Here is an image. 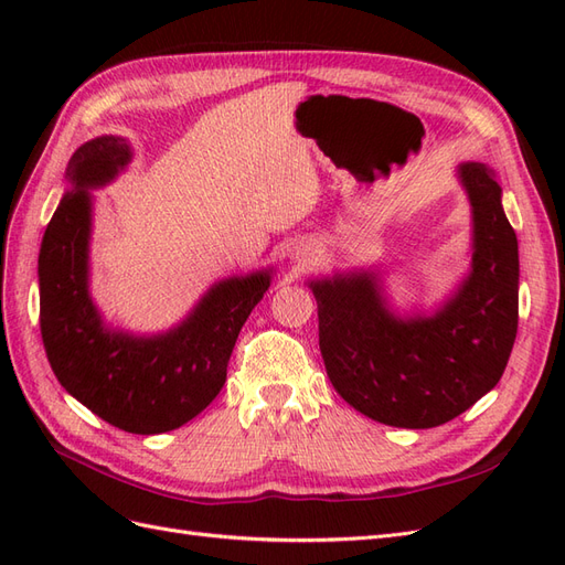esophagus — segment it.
Listing matches in <instances>:
<instances>
[{"label": "esophagus", "instance_id": "obj_1", "mask_svg": "<svg viewBox=\"0 0 565 565\" xmlns=\"http://www.w3.org/2000/svg\"><path fill=\"white\" fill-rule=\"evenodd\" d=\"M299 262H303V264H311V256H301Z\"/></svg>", "mask_w": 565, "mask_h": 565}]
</instances>
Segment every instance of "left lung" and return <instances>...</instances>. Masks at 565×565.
Instances as JSON below:
<instances>
[{
    "instance_id": "obj_1",
    "label": "left lung",
    "mask_w": 565,
    "mask_h": 565,
    "mask_svg": "<svg viewBox=\"0 0 565 565\" xmlns=\"http://www.w3.org/2000/svg\"><path fill=\"white\" fill-rule=\"evenodd\" d=\"M473 207V266L431 318L398 320L372 276L311 282L324 370L358 413L431 429L500 382L519 328V243L502 188L481 162L459 167Z\"/></svg>"
}]
</instances>
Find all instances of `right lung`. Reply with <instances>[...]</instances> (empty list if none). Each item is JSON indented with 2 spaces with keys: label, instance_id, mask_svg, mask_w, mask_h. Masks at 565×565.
Segmentation results:
<instances>
[{
  "label": "right lung",
  "instance_id": "1",
  "mask_svg": "<svg viewBox=\"0 0 565 565\" xmlns=\"http://www.w3.org/2000/svg\"><path fill=\"white\" fill-rule=\"evenodd\" d=\"M129 146L100 136L75 150L65 193L40 249V330L61 386L129 434H164L200 415L226 382L235 339L268 289V273L214 285L181 328L136 339L110 332L87 292L92 185L129 162Z\"/></svg>",
  "mask_w": 565,
  "mask_h": 565
}]
</instances>
